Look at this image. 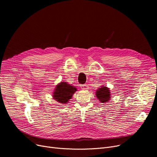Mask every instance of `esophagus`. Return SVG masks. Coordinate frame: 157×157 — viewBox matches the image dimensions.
<instances>
[{
	"label": "esophagus",
	"mask_w": 157,
	"mask_h": 157,
	"mask_svg": "<svg viewBox=\"0 0 157 157\" xmlns=\"http://www.w3.org/2000/svg\"><path fill=\"white\" fill-rule=\"evenodd\" d=\"M80 87L82 90H87L88 88V86L87 85H81Z\"/></svg>",
	"instance_id": "obj_1"
}]
</instances>
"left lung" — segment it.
<instances>
[{"instance_id":"left-lung-1","label":"left lung","mask_w":157,"mask_h":157,"mask_svg":"<svg viewBox=\"0 0 157 157\" xmlns=\"http://www.w3.org/2000/svg\"><path fill=\"white\" fill-rule=\"evenodd\" d=\"M95 95L97 99L99 100L101 103H107L111 98V92L109 88L106 86H101L96 90Z\"/></svg>"}]
</instances>
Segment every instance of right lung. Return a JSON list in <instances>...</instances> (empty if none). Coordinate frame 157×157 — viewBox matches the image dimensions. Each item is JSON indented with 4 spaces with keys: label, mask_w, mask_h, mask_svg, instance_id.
Instances as JSON below:
<instances>
[{
    "label": "right lung",
    "mask_w": 157,
    "mask_h": 157,
    "mask_svg": "<svg viewBox=\"0 0 157 157\" xmlns=\"http://www.w3.org/2000/svg\"><path fill=\"white\" fill-rule=\"evenodd\" d=\"M76 91L77 89L75 86H71L67 82H61L56 86L53 97L58 102L67 104Z\"/></svg>",
    "instance_id": "right-lung-1"
}]
</instances>
